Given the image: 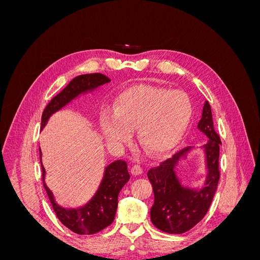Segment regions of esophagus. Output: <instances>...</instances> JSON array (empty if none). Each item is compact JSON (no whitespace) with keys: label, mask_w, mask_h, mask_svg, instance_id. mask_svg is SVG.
Listing matches in <instances>:
<instances>
[{"label":"esophagus","mask_w":260,"mask_h":260,"mask_svg":"<svg viewBox=\"0 0 260 260\" xmlns=\"http://www.w3.org/2000/svg\"><path fill=\"white\" fill-rule=\"evenodd\" d=\"M131 174L135 176H140L143 174V168L140 166V165H133L131 168Z\"/></svg>","instance_id":"esophagus-1"}]
</instances>
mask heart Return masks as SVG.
<instances>
[{
	"instance_id": "1",
	"label": "heart",
	"mask_w": 260,
	"mask_h": 260,
	"mask_svg": "<svg viewBox=\"0 0 260 260\" xmlns=\"http://www.w3.org/2000/svg\"><path fill=\"white\" fill-rule=\"evenodd\" d=\"M193 107L181 91H168L152 85H135L117 96L114 114L105 111L102 127L115 145H123L137 128L140 144L151 155L171 151L190 124Z\"/></svg>"
}]
</instances>
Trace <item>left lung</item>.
<instances>
[{
  "label": "left lung",
  "instance_id": "1",
  "mask_svg": "<svg viewBox=\"0 0 260 260\" xmlns=\"http://www.w3.org/2000/svg\"><path fill=\"white\" fill-rule=\"evenodd\" d=\"M198 128L209 139L204 145L206 155L207 179L200 190L183 186L175 171L177 162L193 147L187 146L171 158L160 162L158 167L149 169L147 177L154 191V204L151 209L153 224L164 232L181 234L198 224L205 217L217 190L220 178L219 151L221 140L215 131L211 108L206 101Z\"/></svg>",
  "mask_w": 260,
  "mask_h": 260
}]
</instances>
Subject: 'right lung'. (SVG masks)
<instances>
[{"label":"right lung","instance_id":"right-lung-1","mask_svg":"<svg viewBox=\"0 0 260 260\" xmlns=\"http://www.w3.org/2000/svg\"><path fill=\"white\" fill-rule=\"evenodd\" d=\"M109 81L111 79L103 74H88L74 78L67 84L66 88L61 90L56 96H54L50 103L46 105L42 114L41 128L44 127L49 118L55 112L59 111L60 108L67 105L79 94L94 90L98 86ZM41 167L43 185L46 193H48L52 207L59 221L67 226L69 230L81 235L94 234L112 224L118 207V194L130 179L127 162L119 159L108 165L99 190L91 201L80 208L70 209L62 208L55 202L53 193L45 184V169L42 161Z\"/></svg>","mask_w":260,"mask_h":260}]
</instances>
